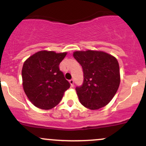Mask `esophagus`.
Masks as SVG:
<instances>
[{
  "instance_id": "34e87169",
  "label": "esophagus",
  "mask_w": 146,
  "mask_h": 146,
  "mask_svg": "<svg viewBox=\"0 0 146 146\" xmlns=\"http://www.w3.org/2000/svg\"><path fill=\"white\" fill-rule=\"evenodd\" d=\"M69 83L71 84V86H73V84H74V81H73V80H69Z\"/></svg>"
}]
</instances>
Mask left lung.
Returning a JSON list of instances; mask_svg holds the SVG:
<instances>
[{
	"mask_svg": "<svg viewBox=\"0 0 146 146\" xmlns=\"http://www.w3.org/2000/svg\"><path fill=\"white\" fill-rule=\"evenodd\" d=\"M75 59L81 64L84 82L77 86L80 103L90 110L105 106L116 94L120 84L118 61L115 57L101 51H78Z\"/></svg>",
	"mask_w": 146,
	"mask_h": 146,
	"instance_id": "8db88e82",
	"label": "left lung"
}]
</instances>
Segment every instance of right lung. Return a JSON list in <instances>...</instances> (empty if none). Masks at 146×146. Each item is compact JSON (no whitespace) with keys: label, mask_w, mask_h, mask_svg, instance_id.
<instances>
[{"label":"right lung","mask_w":146,"mask_h":146,"mask_svg":"<svg viewBox=\"0 0 146 146\" xmlns=\"http://www.w3.org/2000/svg\"><path fill=\"white\" fill-rule=\"evenodd\" d=\"M67 53L40 51L25 60L22 69L23 89L30 102L43 110L53 108L61 101L70 84L60 70Z\"/></svg>","instance_id":"right-lung-1"}]
</instances>
